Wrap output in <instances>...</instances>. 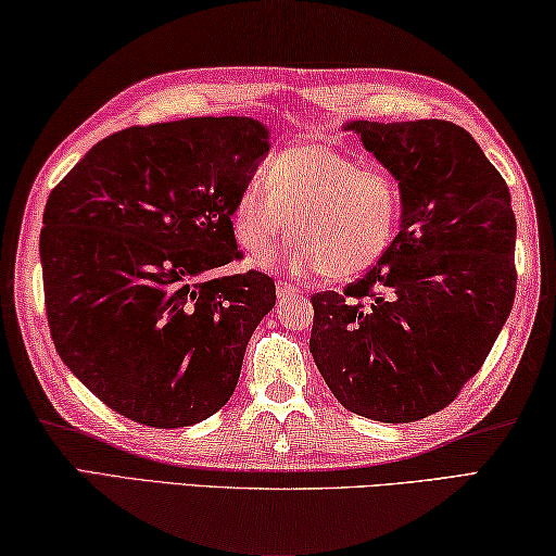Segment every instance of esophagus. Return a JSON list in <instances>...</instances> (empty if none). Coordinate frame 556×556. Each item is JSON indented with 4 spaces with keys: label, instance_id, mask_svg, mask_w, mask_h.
Segmentation results:
<instances>
[{
    "label": "esophagus",
    "instance_id": "1",
    "mask_svg": "<svg viewBox=\"0 0 556 556\" xmlns=\"http://www.w3.org/2000/svg\"><path fill=\"white\" fill-rule=\"evenodd\" d=\"M276 290H278V298H286V295H298V293H300V286H293V283H278Z\"/></svg>",
    "mask_w": 556,
    "mask_h": 556
}]
</instances>
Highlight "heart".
I'll use <instances>...</instances> for the list:
<instances>
[{"label":"heart","instance_id":"heart-1","mask_svg":"<svg viewBox=\"0 0 556 556\" xmlns=\"http://www.w3.org/2000/svg\"><path fill=\"white\" fill-rule=\"evenodd\" d=\"M403 188L393 173L364 168L329 143H298L243 185L231 210L239 247L266 258L290 231L286 266L349 280L386 256L401 227Z\"/></svg>","mask_w":556,"mask_h":556}]
</instances>
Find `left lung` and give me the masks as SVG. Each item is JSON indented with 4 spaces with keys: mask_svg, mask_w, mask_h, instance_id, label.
<instances>
[{
    "mask_svg": "<svg viewBox=\"0 0 556 556\" xmlns=\"http://www.w3.org/2000/svg\"><path fill=\"white\" fill-rule=\"evenodd\" d=\"M403 188L401 231L344 293H315L309 352L346 410L415 422L479 374L515 300L508 185L444 119L349 122Z\"/></svg>",
    "mask_w": 556,
    "mask_h": 556,
    "instance_id": "1",
    "label": "left lung"
}]
</instances>
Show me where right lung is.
<instances>
[{"instance_id":"1","label":"right lung","mask_w":556,"mask_h":556,"mask_svg":"<svg viewBox=\"0 0 556 556\" xmlns=\"http://www.w3.org/2000/svg\"><path fill=\"white\" fill-rule=\"evenodd\" d=\"M268 149L249 116L131 126L48 194V327L63 364L114 413L175 430L227 405L276 283L214 270L241 258L231 210Z\"/></svg>"}]
</instances>
